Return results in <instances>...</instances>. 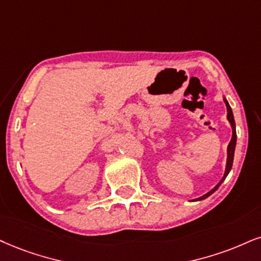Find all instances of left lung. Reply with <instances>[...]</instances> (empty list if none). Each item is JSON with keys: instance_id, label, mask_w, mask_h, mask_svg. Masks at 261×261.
Here are the masks:
<instances>
[{"instance_id": "left-lung-1", "label": "left lung", "mask_w": 261, "mask_h": 261, "mask_svg": "<svg viewBox=\"0 0 261 261\" xmlns=\"http://www.w3.org/2000/svg\"><path fill=\"white\" fill-rule=\"evenodd\" d=\"M224 101H225V104H226V108H227V120H229V122L231 123V127H232V138H231V141H230L229 146H227V162H226V169H225V174H224V176H223V179L220 180L219 184H218L217 186H215V188H214L213 190H211V191L207 192V194H205V195L201 196V197L197 198V201H199V199H204V198H207L208 196H211L212 194H213V192L215 191V190H217L218 188H219L221 182L224 181L225 178H226V176H227V174H229L230 170H231V168H232L233 155H234V147H236V128H234V125H236V124H234L233 114H232V110H231V108H230L229 102H227V100H226V99H225V98H224Z\"/></svg>"}]
</instances>
